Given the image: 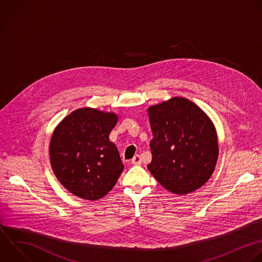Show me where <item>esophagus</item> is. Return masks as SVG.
Segmentation results:
<instances>
[{"label":"esophagus","instance_id":"34e87169","mask_svg":"<svg viewBox=\"0 0 262 262\" xmlns=\"http://www.w3.org/2000/svg\"><path fill=\"white\" fill-rule=\"evenodd\" d=\"M131 163H132L133 165H140V164H141V159H140V157H139L138 155H136V156L131 160Z\"/></svg>","mask_w":262,"mask_h":262}]
</instances>
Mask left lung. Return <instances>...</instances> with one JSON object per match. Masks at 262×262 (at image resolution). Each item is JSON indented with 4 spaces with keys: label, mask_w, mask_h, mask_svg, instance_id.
Returning a JSON list of instances; mask_svg holds the SVG:
<instances>
[{
    "label": "left lung",
    "mask_w": 262,
    "mask_h": 262,
    "mask_svg": "<svg viewBox=\"0 0 262 262\" xmlns=\"http://www.w3.org/2000/svg\"><path fill=\"white\" fill-rule=\"evenodd\" d=\"M154 138L147 165L167 190L187 194L212 176L219 155L216 128L209 116L184 97H172L147 108Z\"/></svg>",
    "instance_id": "1"
}]
</instances>
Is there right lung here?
<instances>
[{
	"label": "right lung",
	"mask_w": 262,
	"mask_h": 262,
	"mask_svg": "<svg viewBox=\"0 0 262 262\" xmlns=\"http://www.w3.org/2000/svg\"><path fill=\"white\" fill-rule=\"evenodd\" d=\"M118 120L116 113L82 107L55 127L49 145L51 167L74 195L96 201L117 183L124 165L108 137Z\"/></svg>",
	"instance_id": "right-lung-1"
}]
</instances>
